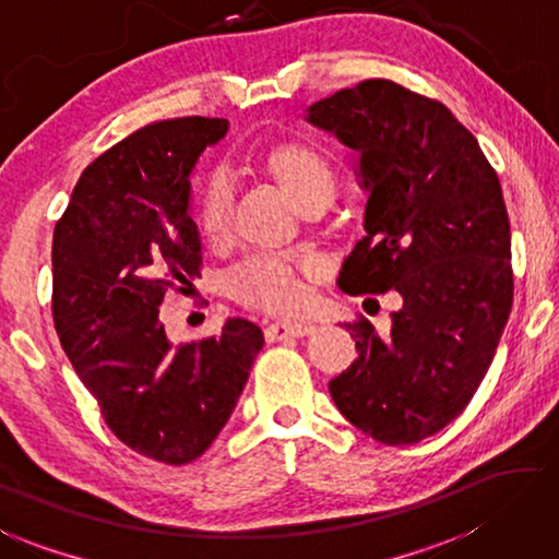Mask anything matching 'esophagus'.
Returning a JSON list of instances; mask_svg holds the SVG:
<instances>
[{
    "label": "esophagus",
    "mask_w": 559,
    "mask_h": 559,
    "mask_svg": "<svg viewBox=\"0 0 559 559\" xmlns=\"http://www.w3.org/2000/svg\"><path fill=\"white\" fill-rule=\"evenodd\" d=\"M314 328L308 322H288V320H281V322H273L266 328V340L269 342H281V340H290V337H308L312 334Z\"/></svg>",
    "instance_id": "obj_1"
}]
</instances>
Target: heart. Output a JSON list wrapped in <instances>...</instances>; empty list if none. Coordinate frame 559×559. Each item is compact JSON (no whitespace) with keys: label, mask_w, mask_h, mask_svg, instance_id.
Masks as SVG:
<instances>
[{"label":"heart","mask_w":559,"mask_h":559,"mask_svg":"<svg viewBox=\"0 0 559 559\" xmlns=\"http://www.w3.org/2000/svg\"><path fill=\"white\" fill-rule=\"evenodd\" d=\"M253 170L269 178L302 215L328 205L334 170L318 148L296 139L276 141L253 160ZM231 198L222 182H210L200 200V229L210 247H222L229 235ZM312 257H251L229 273V296L241 306L273 314H290L308 306L310 281L320 278Z\"/></svg>","instance_id":"obj_1"}]
</instances>
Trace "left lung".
Returning <instances> with one entry per match:
<instances>
[{"label":"left lung","instance_id":"obj_1","mask_svg":"<svg viewBox=\"0 0 559 559\" xmlns=\"http://www.w3.org/2000/svg\"><path fill=\"white\" fill-rule=\"evenodd\" d=\"M359 154L367 237L342 263L349 296L395 290L379 334L347 322L359 357L330 381L354 428L413 444L450 425L479 389L513 306L511 227L479 141L438 99L373 78L308 107Z\"/></svg>","mask_w":559,"mask_h":559}]
</instances>
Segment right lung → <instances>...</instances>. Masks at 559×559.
<instances>
[{
  "label": "right lung",
  "instance_id": "obj_1",
  "mask_svg": "<svg viewBox=\"0 0 559 559\" xmlns=\"http://www.w3.org/2000/svg\"><path fill=\"white\" fill-rule=\"evenodd\" d=\"M227 119L178 117L134 131L80 176L53 229V322L107 428L139 454L188 464L225 428L263 347L259 324L174 344L158 318L200 278L190 170Z\"/></svg>",
  "mask_w": 559,
  "mask_h": 559
}]
</instances>
